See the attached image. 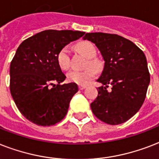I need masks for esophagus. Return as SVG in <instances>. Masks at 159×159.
Wrapping results in <instances>:
<instances>
[{
	"mask_svg": "<svg viewBox=\"0 0 159 159\" xmlns=\"http://www.w3.org/2000/svg\"><path fill=\"white\" fill-rule=\"evenodd\" d=\"M79 88H80V89L82 90V89H84L86 88V85H80L79 86Z\"/></svg>",
	"mask_w": 159,
	"mask_h": 159,
	"instance_id": "esophagus-1",
	"label": "esophagus"
}]
</instances>
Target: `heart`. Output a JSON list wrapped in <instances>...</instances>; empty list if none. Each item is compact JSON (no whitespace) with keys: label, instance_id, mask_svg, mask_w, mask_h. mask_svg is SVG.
Returning <instances> with one entry per match:
<instances>
[{"label":"heart","instance_id":"b5f03b06","mask_svg":"<svg viewBox=\"0 0 159 159\" xmlns=\"http://www.w3.org/2000/svg\"><path fill=\"white\" fill-rule=\"evenodd\" d=\"M76 48L86 58H88L84 65L86 69L84 70H70L66 75L67 80L70 83L85 85L94 78L96 70L99 71L101 70L102 65L99 60L94 58L97 50L93 43L88 40H84L79 42L76 45ZM56 60L62 70H68L70 67V54L68 46H64L58 51Z\"/></svg>","mask_w":159,"mask_h":159}]
</instances>
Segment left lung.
<instances>
[{"label":"left lung","instance_id":"left-lung-1","mask_svg":"<svg viewBox=\"0 0 159 159\" xmlns=\"http://www.w3.org/2000/svg\"><path fill=\"white\" fill-rule=\"evenodd\" d=\"M84 40L95 44L105 61L97 80L103 86L90 104L93 114L110 125L128 121L143 104L150 82L144 53L131 40L115 34L86 33Z\"/></svg>","mask_w":159,"mask_h":159}]
</instances>
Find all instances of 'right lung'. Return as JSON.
Here are the masks:
<instances>
[{"label":"right lung","mask_w":159,"mask_h":159,"mask_svg":"<svg viewBox=\"0 0 159 159\" xmlns=\"http://www.w3.org/2000/svg\"><path fill=\"white\" fill-rule=\"evenodd\" d=\"M84 35L78 30H46L19 45L10 66V90L19 111L33 124L54 125L67 114L78 85L61 84L66 76L56 55Z\"/></svg>","instance_id":"1"}]
</instances>
